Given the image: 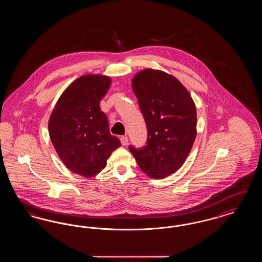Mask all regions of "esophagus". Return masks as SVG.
I'll return each mask as SVG.
<instances>
[{
    "label": "esophagus",
    "mask_w": 262,
    "mask_h": 262,
    "mask_svg": "<svg viewBox=\"0 0 262 262\" xmlns=\"http://www.w3.org/2000/svg\"><path fill=\"white\" fill-rule=\"evenodd\" d=\"M120 139H121V142H122L123 145H126V144H127V142H128V138H127V137L124 136V137H121Z\"/></svg>",
    "instance_id": "obj_1"
}]
</instances>
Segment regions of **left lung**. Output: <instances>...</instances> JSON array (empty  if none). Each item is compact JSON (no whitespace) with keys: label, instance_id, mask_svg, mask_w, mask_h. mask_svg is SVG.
<instances>
[{"label":"left lung","instance_id":"1","mask_svg":"<svg viewBox=\"0 0 262 262\" xmlns=\"http://www.w3.org/2000/svg\"><path fill=\"white\" fill-rule=\"evenodd\" d=\"M144 117L147 144L129 147L139 168L152 179H164L186 161L196 137V107L178 78L159 70L145 69L132 80Z\"/></svg>","mask_w":262,"mask_h":262}]
</instances>
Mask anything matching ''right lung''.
<instances>
[{
    "mask_svg": "<svg viewBox=\"0 0 262 262\" xmlns=\"http://www.w3.org/2000/svg\"><path fill=\"white\" fill-rule=\"evenodd\" d=\"M110 85L107 75L78 77L64 89L49 118V136L58 156L70 171L85 178L99 174L121 146L100 108Z\"/></svg>",
    "mask_w": 262,
    "mask_h": 262,
    "instance_id": "obj_1",
    "label": "right lung"
}]
</instances>
